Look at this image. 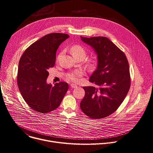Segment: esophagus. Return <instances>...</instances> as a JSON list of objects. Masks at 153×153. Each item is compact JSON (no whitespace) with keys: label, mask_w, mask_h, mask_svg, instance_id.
Returning <instances> with one entry per match:
<instances>
[{"label":"esophagus","mask_w":153,"mask_h":153,"mask_svg":"<svg viewBox=\"0 0 153 153\" xmlns=\"http://www.w3.org/2000/svg\"><path fill=\"white\" fill-rule=\"evenodd\" d=\"M70 87L73 88H77V85L76 84H71L70 85Z\"/></svg>","instance_id":"1"}]
</instances>
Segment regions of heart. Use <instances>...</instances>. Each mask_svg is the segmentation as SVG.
Wrapping results in <instances>:
<instances>
[{"label": "heart", "mask_w": 153, "mask_h": 153, "mask_svg": "<svg viewBox=\"0 0 153 153\" xmlns=\"http://www.w3.org/2000/svg\"><path fill=\"white\" fill-rule=\"evenodd\" d=\"M70 52L74 57H82L84 58L86 55V52L85 49L82 46L77 45L73 46L70 49ZM95 65H96V61L94 60H91L88 62V65L90 67H93ZM83 74H84V72H83L82 70L77 69V70L71 73H69L67 76V79L71 81L76 82L79 80V77H81Z\"/></svg>", "instance_id": "obj_1"}]
</instances>
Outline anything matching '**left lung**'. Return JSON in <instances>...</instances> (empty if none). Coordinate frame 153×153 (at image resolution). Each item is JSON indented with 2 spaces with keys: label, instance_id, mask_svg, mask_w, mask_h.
Returning <instances> with one entry per match:
<instances>
[{
  "label": "left lung",
  "instance_id": "left-lung-1",
  "mask_svg": "<svg viewBox=\"0 0 153 153\" xmlns=\"http://www.w3.org/2000/svg\"><path fill=\"white\" fill-rule=\"evenodd\" d=\"M80 38L94 49L98 58L97 68L89 80L96 87H83L85 94L80 108L93 119L105 118L115 112L129 90V63L124 52L108 38Z\"/></svg>",
  "mask_w": 153,
  "mask_h": 153
}]
</instances>
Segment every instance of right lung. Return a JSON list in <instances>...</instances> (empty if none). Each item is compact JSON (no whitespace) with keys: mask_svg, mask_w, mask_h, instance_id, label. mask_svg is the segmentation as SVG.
I'll return each mask as SVG.
<instances>
[{"mask_svg":"<svg viewBox=\"0 0 153 153\" xmlns=\"http://www.w3.org/2000/svg\"><path fill=\"white\" fill-rule=\"evenodd\" d=\"M69 38L65 33L48 34L35 41L21 56L18 86L23 99L36 112L46 114L56 109L68 90L66 82L48 84V69L53 67L59 46Z\"/></svg>","mask_w":153,"mask_h":153,"instance_id":"right-lung-1","label":"right lung"}]
</instances>
